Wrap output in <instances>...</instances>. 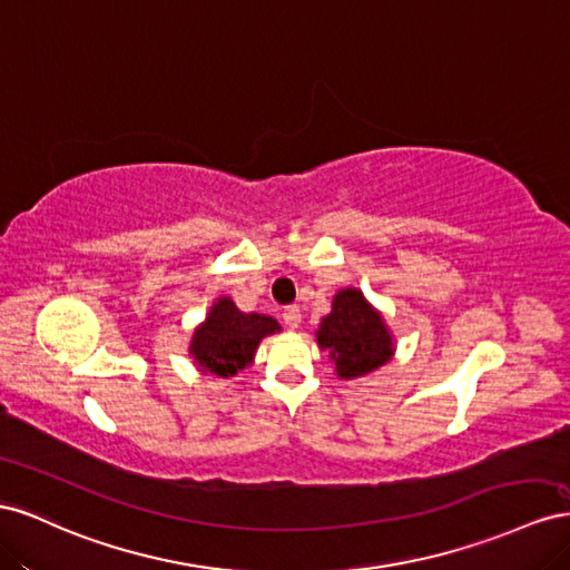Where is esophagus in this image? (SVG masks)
<instances>
[{
  "instance_id": "34e87169",
  "label": "esophagus",
  "mask_w": 570,
  "mask_h": 570,
  "mask_svg": "<svg viewBox=\"0 0 570 570\" xmlns=\"http://www.w3.org/2000/svg\"><path fill=\"white\" fill-rule=\"evenodd\" d=\"M301 311H298V307L294 305V307H286V311H284V322H286V327L288 330H298L301 327Z\"/></svg>"
}]
</instances>
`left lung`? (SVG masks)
I'll return each instance as SVG.
<instances>
[{
    "instance_id": "left-lung-1",
    "label": "left lung",
    "mask_w": 570,
    "mask_h": 570,
    "mask_svg": "<svg viewBox=\"0 0 570 570\" xmlns=\"http://www.w3.org/2000/svg\"><path fill=\"white\" fill-rule=\"evenodd\" d=\"M317 346L330 353L338 380L372 375L394 357L396 341L384 315L361 288H341L315 332Z\"/></svg>"
}]
</instances>
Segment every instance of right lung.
<instances>
[{"instance_id":"add662e5","label":"right lung","mask_w":570,"mask_h":570,"mask_svg":"<svg viewBox=\"0 0 570 570\" xmlns=\"http://www.w3.org/2000/svg\"><path fill=\"white\" fill-rule=\"evenodd\" d=\"M276 332L282 327L274 317L240 313L229 296H219L195 327L188 355L203 375L234 377L238 370L253 365L259 341Z\"/></svg>"}]
</instances>
